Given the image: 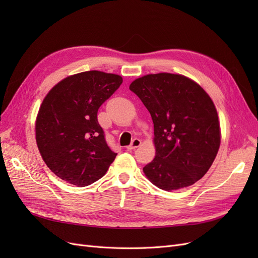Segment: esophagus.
<instances>
[{
	"label": "esophagus",
	"instance_id": "esophagus-1",
	"mask_svg": "<svg viewBox=\"0 0 258 258\" xmlns=\"http://www.w3.org/2000/svg\"><path fill=\"white\" fill-rule=\"evenodd\" d=\"M140 145H141V140H140V139H134V140H132V142H131V144L127 147L128 148V150H136V148L137 147H139Z\"/></svg>",
	"mask_w": 258,
	"mask_h": 258
}]
</instances>
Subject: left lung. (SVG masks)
<instances>
[{
    "mask_svg": "<svg viewBox=\"0 0 258 258\" xmlns=\"http://www.w3.org/2000/svg\"><path fill=\"white\" fill-rule=\"evenodd\" d=\"M154 122L156 156L143 168L150 181L163 190L190 186L204 176L221 144L213 101L183 75L150 74L131 83Z\"/></svg>",
    "mask_w": 258,
    "mask_h": 258,
    "instance_id": "obj_1",
    "label": "left lung"
}]
</instances>
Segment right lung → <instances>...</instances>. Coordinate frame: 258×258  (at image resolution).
Segmentation results:
<instances>
[{
  "mask_svg": "<svg viewBox=\"0 0 258 258\" xmlns=\"http://www.w3.org/2000/svg\"><path fill=\"white\" fill-rule=\"evenodd\" d=\"M121 76L88 71L69 76L45 97L35 123L37 147L52 172L76 186L102 177L116 157L98 121V110Z\"/></svg>",
  "mask_w": 258,
  "mask_h": 258,
  "instance_id": "add662e5",
  "label": "right lung"
}]
</instances>
